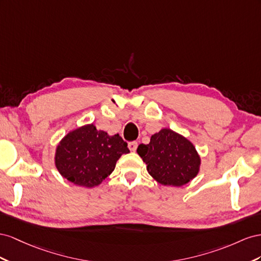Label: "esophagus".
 <instances>
[{
    "label": "esophagus",
    "instance_id": "34e87169",
    "mask_svg": "<svg viewBox=\"0 0 261 261\" xmlns=\"http://www.w3.org/2000/svg\"><path fill=\"white\" fill-rule=\"evenodd\" d=\"M128 147L131 152H136L138 148V142H135V141H133V142H129Z\"/></svg>",
    "mask_w": 261,
    "mask_h": 261
}]
</instances>
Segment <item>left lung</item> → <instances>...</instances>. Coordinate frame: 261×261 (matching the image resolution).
<instances>
[{"mask_svg":"<svg viewBox=\"0 0 261 261\" xmlns=\"http://www.w3.org/2000/svg\"><path fill=\"white\" fill-rule=\"evenodd\" d=\"M154 179L163 186L181 187L195 178L201 158L191 141L169 128H163L151 137L150 143L137 150Z\"/></svg>","mask_w":261,"mask_h":261,"instance_id":"1","label":"left lung"}]
</instances>
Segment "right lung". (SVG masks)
<instances>
[{
	"instance_id": "1",
	"label": "right lung",
	"mask_w": 261,
	"mask_h": 261,
	"mask_svg": "<svg viewBox=\"0 0 261 261\" xmlns=\"http://www.w3.org/2000/svg\"><path fill=\"white\" fill-rule=\"evenodd\" d=\"M129 152L120 136H109L89 123L71 130L61 139L56 147L55 165L73 185L94 188L114 172L121 155Z\"/></svg>"
}]
</instances>
